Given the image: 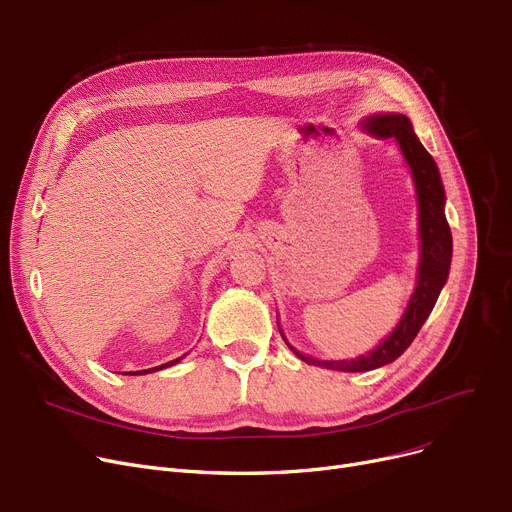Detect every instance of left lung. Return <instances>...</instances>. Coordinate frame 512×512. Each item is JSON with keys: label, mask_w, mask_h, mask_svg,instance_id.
<instances>
[{"label": "left lung", "mask_w": 512, "mask_h": 512, "mask_svg": "<svg viewBox=\"0 0 512 512\" xmlns=\"http://www.w3.org/2000/svg\"><path fill=\"white\" fill-rule=\"evenodd\" d=\"M365 128L380 139H390V137L396 139L402 155H405L407 164L411 166L415 186H417V199H419L421 263H419L417 288L413 292L405 315L400 319V324L369 355L353 361H319V359H309L297 353L290 346L299 359L311 365L338 369V371H371L396 361L402 353H405L411 346V342L415 340V336L419 334L421 326L425 324L427 315L432 313L440 297V290L446 284L450 259H452V234L444 215V186L440 180V172L434 157L429 155L425 147L419 143L409 118L400 114L373 116L365 122Z\"/></svg>", "instance_id": "8db88e82"}]
</instances>
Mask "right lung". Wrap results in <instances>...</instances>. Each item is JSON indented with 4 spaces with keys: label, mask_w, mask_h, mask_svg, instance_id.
Masks as SVG:
<instances>
[{
    "label": "right lung",
    "mask_w": 512,
    "mask_h": 512,
    "mask_svg": "<svg viewBox=\"0 0 512 512\" xmlns=\"http://www.w3.org/2000/svg\"><path fill=\"white\" fill-rule=\"evenodd\" d=\"M180 359H174V361H170V363H164V365H159V367H153V369H143V371H130V373H134V375H139V373H151V371H157V369H164V367H170V365H176Z\"/></svg>",
    "instance_id": "add662e5"
}]
</instances>
